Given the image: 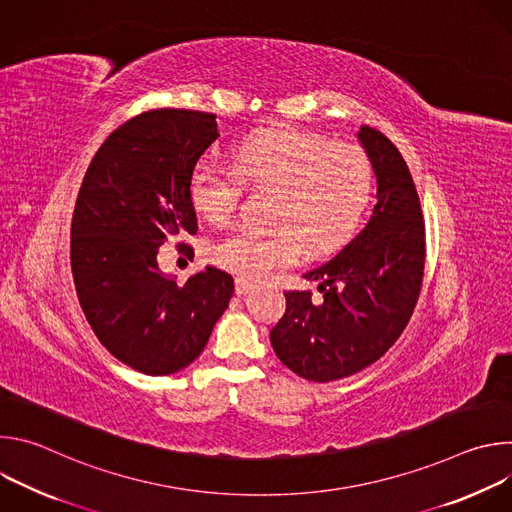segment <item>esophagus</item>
<instances>
[{"label":"esophagus","instance_id":"obj_1","mask_svg":"<svg viewBox=\"0 0 512 512\" xmlns=\"http://www.w3.org/2000/svg\"><path fill=\"white\" fill-rule=\"evenodd\" d=\"M251 289H253V283L249 279H245V277L235 279V294L237 296H245V294H249Z\"/></svg>","mask_w":512,"mask_h":512}]
</instances>
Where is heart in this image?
Wrapping results in <instances>:
<instances>
[{"label":"heart","instance_id":"heart-1","mask_svg":"<svg viewBox=\"0 0 512 512\" xmlns=\"http://www.w3.org/2000/svg\"><path fill=\"white\" fill-rule=\"evenodd\" d=\"M243 184L279 192L269 218L275 231L233 229L208 245V259L241 277H263L300 263L302 243L310 253H324L354 233L373 192V166L352 145L273 129L245 139L233 168L198 162L190 178L192 206L208 221L223 223L235 212Z\"/></svg>","mask_w":512,"mask_h":512}]
</instances>
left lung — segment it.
<instances>
[{"mask_svg":"<svg viewBox=\"0 0 512 512\" xmlns=\"http://www.w3.org/2000/svg\"><path fill=\"white\" fill-rule=\"evenodd\" d=\"M377 176V204L364 229L328 263L304 277L310 291H285V314L269 338L298 377L328 383L379 360L405 330L417 304L425 227L419 196L399 150L381 131L356 133Z\"/></svg>","mask_w":512,"mask_h":512,"instance_id":"8db88e82","label":"left lung"}]
</instances>
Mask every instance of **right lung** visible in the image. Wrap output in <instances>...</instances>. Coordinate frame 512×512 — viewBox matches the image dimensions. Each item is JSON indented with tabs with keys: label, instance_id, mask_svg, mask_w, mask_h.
<instances>
[{
	"label": "right lung",
	"instance_id": "right-lung-1",
	"mask_svg": "<svg viewBox=\"0 0 512 512\" xmlns=\"http://www.w3.org/2000/svg\"><path fill=\"white\" fill-rule=\"evenodd\" d=\"M216 137L212 113L145 111L105 139L77 196L70 267L81 308L99 342L143 375L188 367L233 298V277L212 265L182 287L158 267L164 241L198 231L190 178Z\"/></svg>",
	"mask_w": 512,
	"mask_h": 512
}]
</instances>
